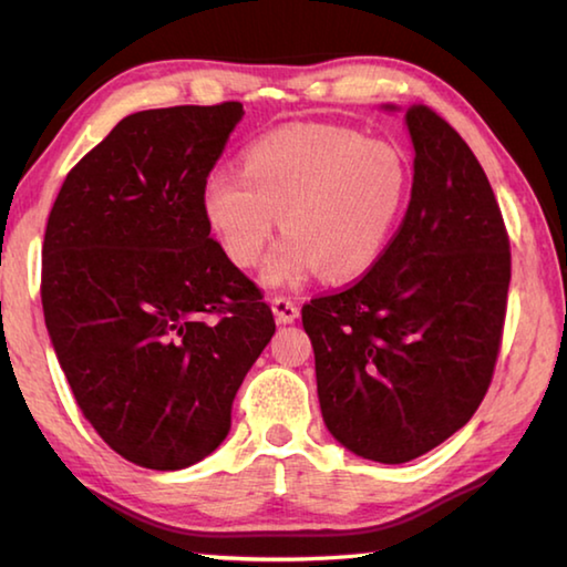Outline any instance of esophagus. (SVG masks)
Listing matches in <instances>:
<instances>
[{
  "instance_id": "34e87169",
  "label": "esophagus",
  "mask_w": 567,
  "mask_h": 567,
  "mask_svg": "<svg viewBox=\"0 0 567 567\" xmlns=\"http://www.w3.org/2000/svg\"><path fill=\"white\" fill-rule=\"evenodd\" d=\"M272 312H275V320L280 324H290L300 318V307H297L292 300H287V297H275Z\"/></svg>"
}]
</instances>
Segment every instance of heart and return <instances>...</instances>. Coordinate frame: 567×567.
Returning <instances> with one entry per match:
<instances>
[{
    "label": "heart",
    "mask_w": 567,
    "mask_h": 567,
    "mask_svg": "<svg viewBox=\"0 0 567 567\" xmlns=\"http://www.w3.org/2000/svg\"><path fill=\"white\" fill-rule=\"evenodd\" d=\"M405 152L338 124H287L255 140L245 169L219 165L203 182V213L239 267L262 257L277 225L287 237L262 267L267 287L312 275L358 280L380 262L410 197Z\"/></svg>",
    "instance_id": "heart-1"
}]
</instances>
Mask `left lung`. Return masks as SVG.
I'll return each mask as SVG.
<instances>
[{"label":"left lung","instance_id":"obj_1","mask_svg":"<svg viewBox=\"0 0 567 567\" xmlns=\"http://www.w3.org/2000/svg\"><path fill=\"white\" fill-rule=\"evenodd\" d=\"M405 124L415 175L398 235L362 280L302 307L324 425L385 465L430 453L475 415L511 285V243L473 150L425 104Z\"/></svg>","mask_w":567,"mask_h":567}]
</instances>
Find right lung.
<instances>
[{
  "mask_svg": "<svg viewBox=\"0 0 567 567\" xmlns=\"http://www.w3.org/2000/svg\"><path fill=\"white\" fill-rule=\"evenodd\" d=\"M243 114L239 102L130 114L72 167L47 219L56 360L104 443L150 470L215 453L275 334L203 213V182Z\"/></svg>",
  "mask_w": 567,
  "mask_h": 567,
  "instance_id": "1",
  "label": "right lung"
}]
</instances>
